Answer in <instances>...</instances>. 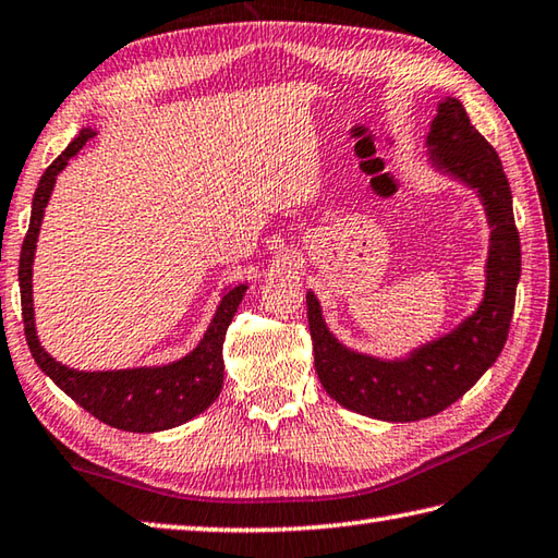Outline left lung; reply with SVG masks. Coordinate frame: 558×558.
<instances>
[{
	"label": "left lung",
	"mask_w": 558,
	"mask_h": 558,
	"mask_svg": "<svg viewBox=\"0 0 558 558\" xmlns=\"http://www.w3.org/2000/svg\"><path fill=\"white\" fill-rule=\"evenodd\" d=\"M425 145L427 165L474 189L486 211V287L476 311L405 356L384 360L335 338L318 296L311 289L306 293L313 360L323 388L342 408L386 423H413L442 413L496 364L508 340L522 271L508 177L498 153L469 121L464 104L454 97L437 104Z\"/></svg>",
	"instance_id": "left-lung-1"
}]
</instances>
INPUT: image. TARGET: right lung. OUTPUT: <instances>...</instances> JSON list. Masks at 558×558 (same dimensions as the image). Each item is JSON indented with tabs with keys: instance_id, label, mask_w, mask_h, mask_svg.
<instances>
[{
	"instance_id": "add662e5",
	"label": "right lung",
	"mask_w": 558,
	"mask_h": 558,
	"mask_svg": "<svg viewBox=\"0 0 558 558\" xmlns=\"http://www.w3.org/2000/svg\"><path fill=\"white\" fill-rule=\"evenodd\" d=\"M97 129L82 125L65 150H62L44 172L31 204V223L24 238L19 259V287H21V313H24V330L28 350L34 354L40 372L52 378L72 401L82 405L101 423L125 433H160L202 415L211 405L220 388H223V340L226 330L247 291V283L223 289L216 313L204 338L192 352L180 360L157 366H133V369L109 372H80L62 364L40 347L34 318V257L38 245L40 223H44L46 206L56 189L58 174L68 162L87 145Z\"/></svg>"
}]
</instances>
